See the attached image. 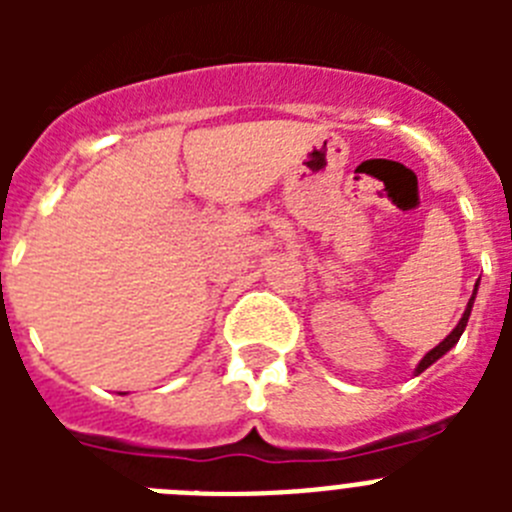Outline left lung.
I'll use <instances>...</instances> for the list:
<instances>
[{"label":"left lung","mask_w":512,"mask_h":512,"mask_svg":"<svg viewBox=\"0 0 512 512\" xmlns=\"http://www.w3.org/2000/svg\"><path fill=\"white\" fill-rule=\"evenodd\" d=\"M474 295H477V287H474V292H472V300H469L467 310H464V315H461V320H459V323H456V328L451 330L449 336L443 338V341L438 343L436 348H431V351H428V354L423 356V361H420V364H418V369H415V374L425 372V369H428V366H431L433 361H438V359H441L443 354H446V351H449V348H454V346H456V341H459V338H461V333H464V328H467L469 312H472V305H474Z\"/></svg>","instance_id":"left-lung-1"}]
</instances>
